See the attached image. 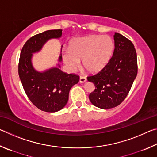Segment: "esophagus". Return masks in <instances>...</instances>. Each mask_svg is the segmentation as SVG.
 <instances>
[{
    "label": "esophagus",
    "instance_id": "esophagus-1",
    "mask_svg": "<svg viewBox=\"0 0 157 157\" xmlns=\"http://www.w3.org/2000/svg\"><path fill=\"white\" fill-rule=\"evenodd\" d=\"M86 81V78H85V77H83V76L79 77V82H80V83H84Z\"/></svg>",
    "mask_w": 157,
    "mask_h": 157
}]
</instances>
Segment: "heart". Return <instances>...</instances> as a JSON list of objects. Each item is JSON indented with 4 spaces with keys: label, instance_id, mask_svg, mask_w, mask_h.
Returning a JSON list of instances; mask_svg holds the SVG:
<instances>
[{
    "label": "heart",
    "instance_id": "heart-1",
    "mask_svg": "<svg viewBox=\"0 0 157 157\" xmlns=\"http://www.w3.org/2000/svg\"><path fill=\"white\" fill-rule=\"evenodd\" d=\"M113 50L114 43L109 36L91 34L73 39L68 50L62 52V59L70 71H75L82 59L84 68L95 73L107 64Z\"/></svg>",
    "mask_w": 157,
    "mask_h": 157
}]
</instances>
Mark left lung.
<instances>
[{
  "label": "left lung",
  "instance_id": "1",
  "mask_svg": "<svg viewBox=\"0 0 157 157\" xmlns=\"http://www.w3.org/2000/svg\"><path fill=\"white\" fill-rule=\"evenodd\" d=\"M113 55L99 73L87 78L95 85L89 100L95 107L109 109L125 99L137 75V55L134 44L115 33Z\"/></svg>",
  "mask_w": 157,
  "mask_h": 157
}]
</instances>
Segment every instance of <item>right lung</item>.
<instances>
[{
  "mask_svg": "<svg viewBox=\"0 0 157 157\" xmlns=\"http://www.w3.org/2000/svg\"><path fill=\"white\" fill-rule=\"evenodd\" d=\"M62 34V30H50L36 34L25 42L20 55L18 75L25 94L34 106L46 112H56L64 107L70 89L79 79L78 75L61 71L59 64L42 72L33 67L34 53L40 51L50 39H59ZM58 61H62V55Z\"/></svg>",
  "mask_w": 157,
  "mask_h": 157,
  "instance_id": "1",
  "label": "right lung"
}]
</instances>
